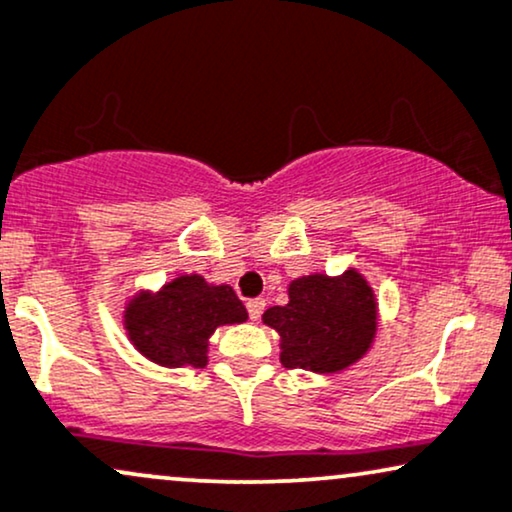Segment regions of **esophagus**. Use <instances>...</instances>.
<instances>
[{
    "label": "esophagus",
    "instance_id": "34e87169",
    "mask_svg": "<svg viewBox=\"0 0 512 512\" xmlns=\"http://www.w3.org/2000/svg\"><path fill=\"white\" fill-rule=\"evenodd\" d=\"M245 307H248L250 319H252V321H257V319H260V316H262L264 307H267V302H264L262 297H255V300H248V304H245Z\"/></svg>",
    "mask_w": 512,
    "mask_h": 512
}]
</instances>
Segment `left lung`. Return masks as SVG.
Wrapping results in <instances>:
<instances>
[{
	"label": "left lung",
	"mask_w": 512,
	"mask_h": 512,
	"mask_svg": "<svg viewBox=\"0 0 512 512\" xmlns=\"http://www.w3.org/2000/svg\"><path fill=\"white\" fill-rule=\"evenodd\" d=\"M262 321L281 335V364L312 373H340L357 364L378 333V300L359 269L309 274L288 283V304Z\"/></svg>",
	"instance_id": "1"
}]
</instances>
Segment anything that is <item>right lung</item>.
Listing matches in <instances>:
<instances>
[{"instance_id":"add662e5","label":"right lung","mask_w":512,"mask_h":512,"mask_svg":"<svg viewBox=\"0 0 512 512\" xmlns=\"http://www.w3.org/2000/svg\"><path fill=\"white\" fill-rule=\"evenodd\" d=\"M248 321L243 302L226 283L179 274L158 290H139L125 302L122 326L134 349L165 368L208 364L212 333Z\"/></svg>"}]
</instances>
